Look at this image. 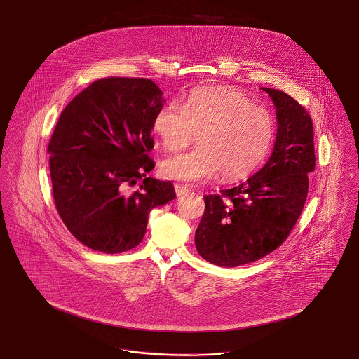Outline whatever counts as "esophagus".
<instances>
[{"mask_svg":"<svg viewBox=\"0 0 359 359\" xmlns=\"http://www.w3.org/2000/svg\"><path fill=\"white\" fill-rule=\"evenodd\" d=\"M175 192H176L177 196H183V195H186V194L189 192V188L187 186H183V184H175Z\"/></svg>","mask_w":359,"mask_h":359,"instance_id":"esophagus-1","label":"esophagus"}]
</instances>
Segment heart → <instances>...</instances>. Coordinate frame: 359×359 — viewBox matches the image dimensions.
<instances>
[{
	"mask_svg": "<svg viewBox=\"0 0 359 359\" xmlns=\"http://www.w3.org/2000/svg\"><path fill=\"white\" fill-rule=\"evenodd\" d=\"M152 127L170 152L186 149L198 135L196 149L161 161V175L179 182H203L219 173L222 182L241 179L260 164L274 135L271 112L229 87L200 88L180 104L163 106Z\"/></svg>",
	"mask_w": 359,
	"mask_h": 359,
	"instance_id": "heart-1",
	"label": "heart"
}]
</instances>
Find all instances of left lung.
Listing matches in <instances>:
<instances>
[{
	"label": "left lung",
	"instance_id": "obj_1",
	"mask_svg": "<svg viewBox=\"0 0 359 359\" xmlns=\"http://www.w3.org/2000/svg\"><path fill=\"white\" fill-rule=\"evenodd\" d=\"M272 98L277 135L272 155L247 182L205 195L195 244L210 264L233 268L280 247L304 210L314 171V134L309 112L284 91L261 87Z\"/></svg>",
	"mask_w": 359,
	"mask_h": 359
}]
</instances>
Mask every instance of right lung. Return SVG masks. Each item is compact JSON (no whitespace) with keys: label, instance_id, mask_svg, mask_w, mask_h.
Returning a JSON list of instances; mask_svg holds the SVG:
<instances>
[{"label":"right lung","instance_id":"1","mask_svg":"<svg viewBox=\"0 0 359 359\" xmlns=\"http://www.w3.org/2000/svg\"><path fill=\"white\" fill-rule=\"evenodd\" d=\"M149 78L93 82L63 110L49 142L55 208L83 245L122 253L140 244L149 210L176 198L171 182L146 175L155 114L165 102ZM142 181L136 191L129 188Z\"/></svg>","mask_w":359,"mask_h":359}]
</instances>
